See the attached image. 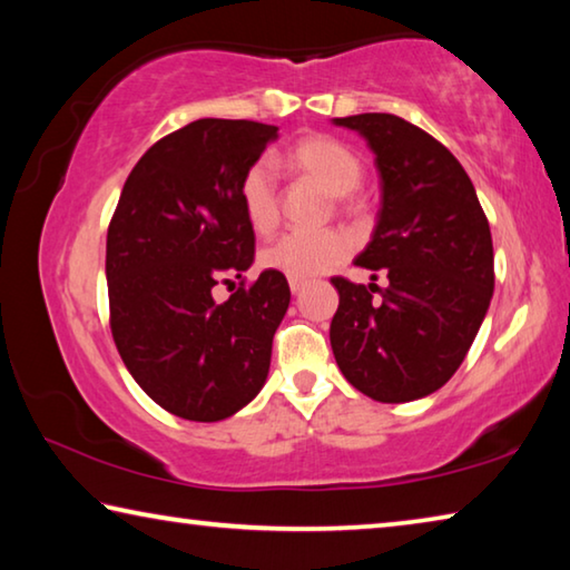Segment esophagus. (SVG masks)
I'll use <instances>...</instances> for the list:
<instances>
[{"mask_svg":"<svg viewBox=\"0 0 570 570\" xmlns=\"http://www.w3.org/2000/svg\"><path fill=\"white\" fill-rule=\"evenodd\" d=\"M288 288H292L294 294H298L304 288V282H288Z\"/></svg>","mask_w":570,"mask_h":570,"instance_id":"esophagus-1","label":"esophagus"}]
</instances>
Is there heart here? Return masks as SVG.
<instances>
[{"mask_svg": "<svg viewBox=\"0 0 570 570\" xmlns=\"http://www.w3.org/2000/svg\"><path fill=\"white\" fill-rule=\"evenodd\" d=\"M284 163L298 176L320 183L334 198L350 196L362 183V160L332 135H304L286 150ZM238 200L248 226L262 236L272 234L278 224V190L274 168L266 160L254 163L244 173ZM350 248V238L340 230H292L262 250V266L292 282H308L342 264Z\"/></svg>", "mask_w": 570, "mask_h": 570, "instance_id": "1", "label": "heart"}]
</instances>
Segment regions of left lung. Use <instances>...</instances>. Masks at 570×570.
<instances>
[{
    "mask_svg": "<svg viewBox=\"0 0 570 570\" xmlns=\"http://www.w3.org/2000/svg\"><path fill=\"white\" fill-rule=\"evenodd\" d=\"M332 122L360 132L374 153L382 206L354 264L390 282L380 288L332 278L340 292L330 326L334 360L366 397H428L458 372L493 298L488 218L465 168L417 125L387 112Z\"/></svg>",
    "mask_w": 570,
    "mask_h": 570,
    "instance_id": "obj_1",
    "label": "left lung"
}]
</instances>
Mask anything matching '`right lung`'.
I'll return each instance as SVG.
<instances>
[{"label": "right lung", "mask_w": 570, "mask_h": 570, "mask_svg": "<svg viewBox=\"0 0 570 570\" xmlns=\"http://www.w3.org/2000/svg\"><path fill=\"white\" fill-rule=\"evenodd\" d=\"M276 138V125L196 120L158 140L122 186L105 250L112 340L176 417L226 420L266 384L286 276L266 268L224 304L210 292L254 264L238 183Z\"/></svg>", "instance_id": "obj_1"}]
</instances>
